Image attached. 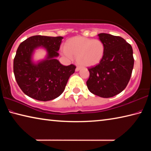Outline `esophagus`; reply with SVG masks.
I'll use <instances>...</instances> for the list:
<instances>
[{
  "instance_id": "esophagus-1",
  "label": "esophagus",
  "mask_w": 151,
  "mask_h": 151,
  "mask_svg": "<svg viewBox=\"0 0 151 151\" xmlns=\"http://www.w3.org/2000/svg\"><path fill=\"white\" fill-rule=\"evenodd\" d=\"M80 69H81V67H79V66H77L76 68V71H78V70H80Z\"/></svg>"
}]
</instances>
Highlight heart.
I'll return each instance as SVG.
<instances>
[{
    "instance_id": "b5f03b06",
    "label": "heart",
    "mask_w": 151,
    "mask_h": 151,
    "mask_svg": "<svg viewBox=\"0 0 151 151\" xmlns=\"http://www.w3.org/2000/svg\"><path fill=\"white\" fill-rule=\"evenodd\" d=\"M105 46L99 40H93L82 36L71 38L66 42L62 53L69 60L76 57L81 66L88 67L99 63L104 55Z\"/></svg>"
}]
</instances>
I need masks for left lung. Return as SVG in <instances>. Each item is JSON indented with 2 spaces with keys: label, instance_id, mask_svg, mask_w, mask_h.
<instances>
[{
  "label": "left lung",
  "instance_id": "8db88e82",
  "mask_svg": "<svg viewBox=\"0 0 151 151\" xmlns=\"http://www.w3.org/2000/svg\"><path fill=\"white\" fill-rule=\"evenodd\" d=\"M98 36L105 52L97 65L88 68L87 88L97 96L112 97L122 91L130 79L134 62L132 47L119 36L104 33Z\"/></svg>",
  "mask_w": 151,
  "mask_h": 151
}]
</instances>
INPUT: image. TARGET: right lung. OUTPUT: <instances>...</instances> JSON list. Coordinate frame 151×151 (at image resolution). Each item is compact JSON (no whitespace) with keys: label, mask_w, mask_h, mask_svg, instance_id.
<instances>
[{"label":"right lung","mask_w":151,"mask_h":151,"mask_svg":"<svg viewBox=\"0 0 151 151\" xmlns=\"http://www.w3.org/2000/svg\"><path fill=\"white\" fill-rule=\"evenodd\" d=\"M63 39L61 36L34 35L18 47L13 61V72L18 85L27 96L47 101L59 97L65 89L76 66H64L56 59ZM39 47L46 49L47 56L44 60L35 63L32 56Z\"/></svg>","instance_id":"1"}]
</instances>
